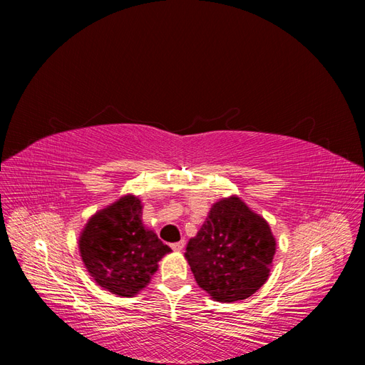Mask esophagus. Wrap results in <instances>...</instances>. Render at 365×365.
Listing matches in <instances>:
<instances>
[{"label":"esophagus","mask_w":365,"mask_h":365,"mask_svg":"<svg viewBox=\"0 0 365 365\" xmlns=\"http://www.w3.org/2000/svg\"><path fill=\"white\" fill-rule=\"evenodd\" d=\"M184 245H185V242H184V240H181V242H176V244H172V250H173V251H176V252H180V251H182Z\"/></svg>","instance_id":"34e87169"}]
</instances>
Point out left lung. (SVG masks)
<instances>
[{"mask_svg":"<svg viewBox=\"0 0 365 365\" xmlns=\"http://www.w3.org/2000/svg\"><path fill=\"white\" fill-rule=\"evenodd\" d=\"M275 247L267 219L231 195L212 205L184 257L201 289L215 302L233 303L251 297L268 280Z\"/></svg>","mask_w":365,"mask_h":365,"instance_id":"left-lung-1","label":"left lung"}]
</instances>
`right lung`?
<instances>
[{
	"label": "right lung",
	"instance_id": "add662e5",
	"mask_svg": "<svg viewBox=\"0 0 365 365\" xmlns=\"http://www.w3.org/2000/svg\"><path fill=\"white\" fill-rule=\"evenodd\" d=\"M143 202L128 193L96 212L79 236L86 271L101 288L118 297H134L150 283L158 262L172 252L143 224Z\"/></svg>",
	"mask_w": 365,
	"mask_h": 365
}]
</instances>
